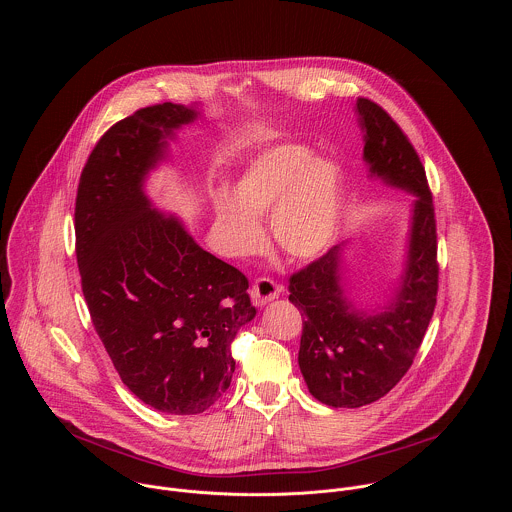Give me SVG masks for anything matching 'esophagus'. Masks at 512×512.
<instances>
[{
  "instance_id": "obj_1",
  "label": "esophagus",
  "mask_w": 512,
  "mask_h": 512,
  "mask_svg": "<svg viewBox=\"0 0 512 512\" xmlns=\"http://www.w3.org/2000/svg\"><path fill=\"white\" fill-rule=\"evenodd\" d=\"M280 293H282V288H280L274 280H268V278L256 280L254 286H252V290H250L252 301H254V305H258V307H262V305L274 301Z\"/></svg>"
}]
</instances>
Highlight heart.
<instances>
[{
	"mask_svg": "<svg viewBox=\"0 0 512 512\" xmlns=\"http://www.w3.org/2000/svg\"><path fill=\"white\" fill-rule=\"evenodd\" d=\"M343 211V167L301 144L260 151L232 183L230 199L220 195L215 201L226 242L240 256L262 248L264 234L256 219L270 215L272 238L284 254L319 258L335 244Z\"/></svg>",
	"mask_w": 512,
	"mask_h": 512,
	"instance_id": "heart-1",
	"label": "heart"
}]
</instances>
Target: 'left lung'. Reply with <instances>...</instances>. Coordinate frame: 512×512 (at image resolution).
<instances>
[{"label":"left lung","instance_id":"left-lung-1","mask_svg":"<svg viewBox=\"0 0 512 512\" xmlns=\"http://www.w3.org/2000/svg\"><path fill=\"white\" fill-rule=\"evenodd\" d=\"M370 177L406 191L410 228L398 286L384 305L357 307L345 286V248L333 246L290 278L303 317L297 363L309 392L333 408H361L388 394L414 363L438 295V234L424 165L400 126L372 100L355 106Z\"/></svg>","mask_w":512,"mask_h":512}]
</instances>
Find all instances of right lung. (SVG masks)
Listing matches in <instances>:
<instances>
[{
  "label": "right lung",
  "instance_id": "obj_1",
  "mask_svg": "<svg viewBox=\"0 0 512 512\" xmlns=\"http://www.w3.org/2000/svg\"><path fill=\"white\" fill-rule=\"evenodd\" d=\"M201 116L155 104L92 149L74 207L76 262L92 325L122 382L165 414H201L226 392L230 343L254 319L248 280L153 209L144 183L169 140Z\"/></svg>",
  "mask_w": 512,
  "mask_h": 512
}]
</instances>
